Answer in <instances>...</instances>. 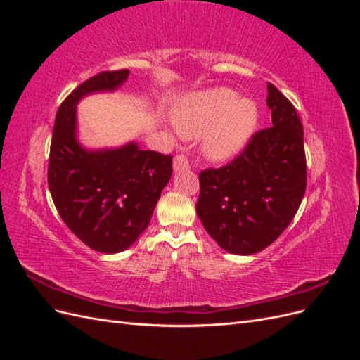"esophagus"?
Listing matches in <instances>:
<instances>
[{
    "mask_svg": "<svg viewBox=\"0 0 360 360\" xmlns=\"http://www.w3.org/2000/svg\"><path fill=\"white\" fill-rule=\"evenodd\" d=\"M189 168V160L188 158L179 153L174 158V171H181V169H188Z\"/></svg>",
    "mask_w": 360,
    "mask_h": 360,
    "instance_id": "1",
    "label": "esophagus"
}]
</instances>
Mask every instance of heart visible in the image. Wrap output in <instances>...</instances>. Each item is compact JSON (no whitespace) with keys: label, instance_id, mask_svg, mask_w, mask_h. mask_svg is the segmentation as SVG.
Listing matches in <instances>:
<instances>
[{"label":"heart","instance_id":"1","mask_svg":"<svg viewBox=\"0 0 360 360\" xmlns=\"http://www.w3.org/2000/svg\"><path fill=\"white\" fill-rule=\"evenodd\" d=\"M258 106L250 99H237L228 89H214L192 96L176 112L180 134L204 136V153L212 160H226L240 153L258 124Z\"/></svg>","mask_w":360,"mask_h":360}]
</instances>
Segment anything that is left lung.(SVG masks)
I'll return each instance as SVG.
<instances>
[{
	"label": "left lung",
	"instance_id": "8db88e82",
	"mask_svg": "<svg viewBox=\"0 0 360 360\" xmlns=\"http://www.w3.org/2000/svg\"><path fill=\"white\" fill-rule=\"evenodd\" d=\"M271 124L231 162L200 172L197 213L205 231L231 254L259 252L284 233L307 189L303 126L296 108L267 84Z\"/></svg>",
	"mask_w": 360,
	"mask_h": 360
}]
</instances>
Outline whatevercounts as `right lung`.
I'll list each match as a JSON object with an SVG mask.
<instances>
[{
    "label": "right lung",
    "instance_id": "add662e5",
    "mask_svg": "<svg viewBox=\"0 0 360 360\" xmlns=\"http://www.w3.org/2000/svg\"><path fill=\"white\" fill-rule=\"evenodd\" d=\"M127 69L101 72L63 101L53 123L48 186L61 219L86 246L117 254L136 242L172 174V156L122 148L89 151L75 138L76 103L85 94L115 90Z\"/></svg>",
    "mask_w": 360,
    "mask_h": 360
}]
</instances>
